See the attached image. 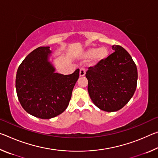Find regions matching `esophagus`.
<instances>
[{
  "mask_svg": "<svg viewBox=\"0 0 158 158\" xmlns=\"http://www.w3.org/2000/svg\"><path fill=\"white\" fill-rule=\"evenodd\" d=\"M85 69L84 68L80 69L79 77H84V76H85Z\"/></svg>",
  "mask_w": 158,
  "mask_h": 158,
  "instance_id": "34e87169",
  "label": "esophagus"
}]
</instances>
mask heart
Instances as JSON below:
<instances>
[{"instance_id":"obj_1","label":"heart","mask_w":158,"mask_h":158,"mask_svg":"<svg viewBox=\"0 0 158 158\" xmlns=\"http://www.w3.org/2000/svg\"><path fill=\"white\" fill-rule=\"evenodd\" d=\"M109 49L105 47L100 48L92 47L85 51L84 53V58L85 59L93 58L95 63H99L106 60L109 56Z\"/></svg>"}]
</instances>
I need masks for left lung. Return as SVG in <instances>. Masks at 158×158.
<instances>
[{
	"label": "left lung",
	"mask_w": 158,
	"mask_h": 158,
	"mask_svg": "<svg viewBox=\"0 0 158 158\" xmlns=\"http://www.w3.org/2000/svg\"><path fill=\"white\" fill-rule=\"evenodd\" d=\"M106 60L90 67L86 72L88 91L98 107L113 112L122 109L132 98L137 88V68L131 56L119 45Z\"/></svg>",
	"instance_id": "left-lung-1"
}]
</instances>
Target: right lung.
Wrapping results in <instances>:
<instances>
[{
  "mask_svg": "<svg viewBox=\"0 0 158 158\" xmlns=\"http://www.w3.org/2000/svg\"><path fill=\"white\" fill-rule=\"evenodd\" d=\"M49 47H40L31 52L19 67L16 90L23 109L32 116L49 119L62 114L69 105L79 79V69L64 75L56 73L50 60Z\"/></svg>",
  "mask_w": 158,
  "mask_h": 158,
  "instance_id": "add662e5",
  "label": "right lung"
}]
</instances>
